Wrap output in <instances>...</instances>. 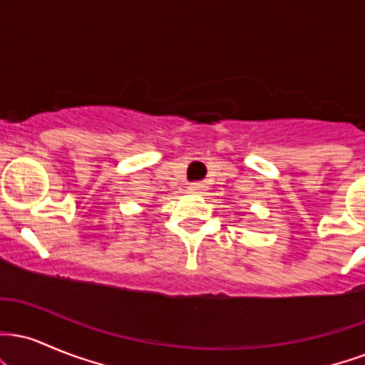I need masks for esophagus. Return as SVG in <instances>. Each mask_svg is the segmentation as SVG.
Returning <instances> with one entry per match:
<instances>
[{
	"label": "esophagus",
	"mask_w": 365,
	"mask_h": 365,
	"mask_svg": "<svg viewBox=\"0 0 365 365\" xmlns=\"http://www.w3.org/2000/svg\"><path fill=\"white\" fill-rule=\"evenodd\" d=\"M204 187H206V185H204V183L197 182V183H192V185L188 187V190H190V192H194V194H200V192L204 190Z\"/></svg>",
	"instance_id": "1"
}]
</instances>
